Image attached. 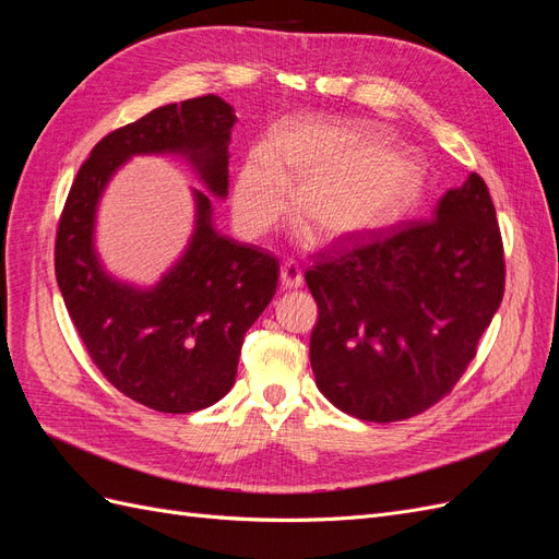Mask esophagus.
<instances>
[{
  "instance_id": "obj_1",
  "label": "esophagus",
  "mask_w": 559,
  "mask_h": 559,
  "mask_svg": "<svg viewBox=\"0 0 559 559\" xmlns=\"http://www.w3.org/2000/svg\"><path fill=\"white\" fill-rule=\"evenodd\" d=\"M280 280L284 289H300L302 286V270L296 261H286L280 270Z\"/></svg>"
}]
</instances>
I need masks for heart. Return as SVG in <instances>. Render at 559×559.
I'll use <instances>...</instances> for the list:
<instances>
[{
    "label": "heart",
    "instance_id": "1",
    "mask_svg": "<svg viewBox=\"0 0 559 559\" xmlns=\"http://www.w3.org/2000/svg\"><path fill=\"white\" fill-rule=\"evenodd\" d=\"M302 183L300 214L329 238L380 230L413 205L425 186L421 165L380 144L378 132L324 116H292L251 148L235 175L233 212L261 235L292 210V183Z\"/></svg>",
    "mask_w": 559,
    "mask_h": 559
}]
</instances>
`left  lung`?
Returning a JSON list of instances; mask_svg holds the SVG:
<instances>
[{
    "mask_svg": "<svg viewBox=\"0 0 559 559\" xmlns=\"http://www.w3.org/2000/svg\"><path fill=\"white\" fill-rule=\"evenodd\" d=\"M503 245L485 181L450 189L431 222L321 253L306 273L319 319V392L366 421H399L462 378L503 296Z\"/></svg>",
    "mask_w": 559,
    "mask_h": 559,
    "instance_id": "1",
    "label": "left lung"
}]
</instances>
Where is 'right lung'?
Wrapping results in <instances>:
<instances>
[{
    "label": "right lung",
    "instance_id": "right-lung-1",
    "mask_svg": "<svg viewBox=\"0 0 559 559\" xmlns=\"http://www.w3.org/2000/svg\"><path fill=\"white\" fill-rule=\"evenodd\" d=\"M235 121L228 103L205 95L114 130L81 165L60 216L56 277L67 312L103 376L158 413H195L230 392L245 333L277 292V259L214 228ZM132 155H179L209 189L192 190L190 245L154 287L114 278L94 247L98 200Z\"/></svg>",
    "mask_w": 559,
    "mask_h": 559
}]
</instances>
